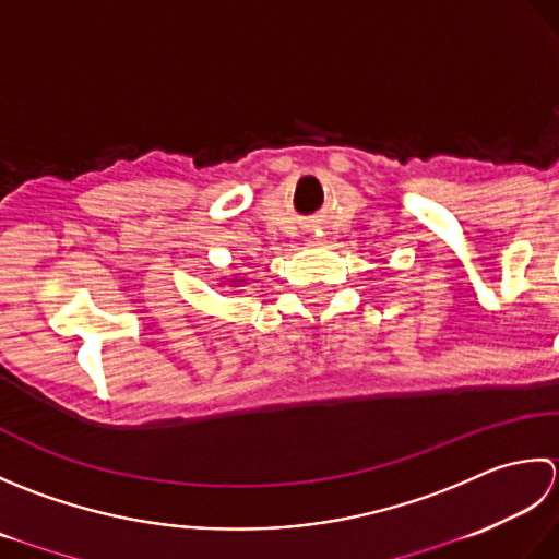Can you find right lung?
I'll use <instances>...</instances> for the list:
<instances>
[{"label": "right lung", "instance_id": "right-lung-1", "mask_svg": "<svg viewBox=\"0 0 559 559\" xmlns=\"http://www.w3.org/2000/svg\"><path fill=\"white\" fill-rule=\"evenodd\" d=\"M234 282H243V280H234Z\"/></svg>", "mask_w": 559, "mask_h": 559}]
</instances>
